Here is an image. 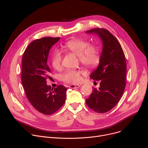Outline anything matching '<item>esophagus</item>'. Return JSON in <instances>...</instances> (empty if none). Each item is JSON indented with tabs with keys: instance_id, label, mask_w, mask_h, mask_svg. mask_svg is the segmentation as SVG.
<instances>
[{
	"instance_id": "esophagus-1",
	"label": "esophagus",
	"mask_w": 148,
	"mask_h": 148,
	"mask_svg": "<svg viewBox=\"0 0 148 148\" xmlns=\"http://www.w3.org/2000/svg\"><path fill=\"white\" fill-rule=\"evenodd\" d=\"M79 87H80L79 84H71L69 86V88L71 89H75V88H78Z\"/></svg>"
}]
</instances>
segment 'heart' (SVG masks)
<instances>
[{
	"mask_svg": "<svg viewBox=\"0 0 148 148\" xmlns=\"http://www.w3.org/2000/svg\"><path fill=\"white\" fill-rule=\"evenodd\" d=\"M64 47L79 56L80 62L85 66H94L99 63L100 53L98 48L94 45H89V42L86 40L74 39L66 42L64 44ZM62 60L61 53L56 50L51 60L53 68L56 70L59 69L62 66ZM81 74L82 72L80 71L68 70L62 74L61 79L66 83L75 84L81 82Z\"/></svg>",
	"mask_w": 148,
	"mask_h": 148,
	"instance_id": "heart-1",
	"label": "heart"
}]
</instances>
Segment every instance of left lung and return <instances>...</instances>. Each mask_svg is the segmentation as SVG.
<instances>
[{"instance_id": "8db88e82", "label": "left lung", "mask_w": 148, "mask_h": 148, "mask_svg": "<svg viewBox=\"0 0 148 148\" xmlns=\"http://www.w3.org/2000/svg\"><path fill=\"white\" fill-rule=\"evenodd\" d=\"M86 33L98 36L103 44L99 65L90 75L101 82L100 86L94 88L86 103L95 112L103 113L112 109L123 95L126 85L125 57L117 39L108 30L96 28Z\"/></svg>"}]
</instances>
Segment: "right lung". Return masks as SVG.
<instances>
[{"label": "right lung", "mask_w": 148, "mask_h": 148, "mask_svg": "<svg viewBox=\"0 0 148 148\" xmlns=\"http://www.w3.org/2000/svg\"><path fill=\"white\" fill-rule=\"evenodd\" d=\"M60 38L44 37L31 42L23 53L21 82L29 101L36 110L52 114L65 104L66 87L51 88L47 84L50 69L47 64L50 49Z\"/></svg>", "instance_id": "right-lung-1"}]
</instances>
